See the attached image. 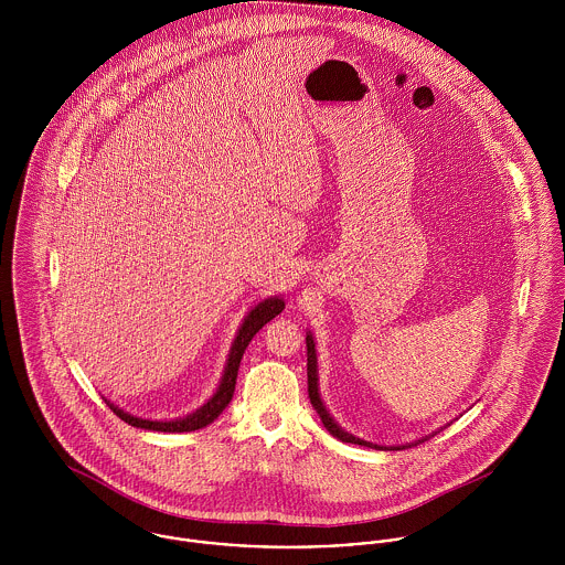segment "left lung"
Here are the masks:
<instances>
[{
	"label": "left lung",
	"mask_w": 565,
	"mask_h": 565,
	"mask_svg": "<svg viewBox=\"0 0 565 565\" xmlns=\"http://www.w3.org/2000/svg\"><path fill=\"white\" fill-rule=\"evenodd\" d=\"M307 376H309V398L313 408L318 411V415L322 417V424L326 426V430L337 437L339 441H345V444H359V446H367V448H376V450H390L387 446H376V444H370V441H363L350 433H345L328 413V408L323 406L322 398H320V379H318V352H316V341H313V334L307 332ZM419 441H426V439H419ZM417 441V444H419ZM404 446H394V450H403Z\"/></svg>",
	"instance_id": "8db88e82"
}]
</instances>
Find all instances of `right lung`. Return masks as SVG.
Segmentation results:
<instances>
[{
	"label": "right lung",
	"mask_w": 565,
	"mask_h": 565,
	"mask_svg": "<svg viewBox=\"0 0 565 565\" xmlns=\"http://www.w3.org/2000/svg\"><path fill=\"white\" fill-rule=\"evenodd\" d=\"M285 309V300L282 298H267L263 302H258L245 318L243 323L239 326V332L233 341V348H231V354H228V361H226V367H224V376L220 381V387L217 392L209 398V403L204 406H200L198 411L184 415V417H178V419H143V417H137V415H130L128 411L119 408L117 404L106 401V404L113 408V413L117 417H121L126 424L130 426H137V428H146V430H159V433H189V430H198V428H204L206 424H211L213 419L220 417V413L228 406V403L233 401V394H235V385H237V372H239V363H242L243 352L247 348V343L252 341V337L269 322L274 320L278 313H282Z\"/></svg>",
	"instance_id": "add662e5"
}]
</instances>
